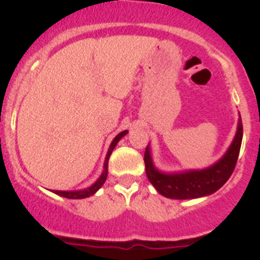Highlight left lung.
<instances>
[{"label":"left lung","instance_id":"8db88e82","mask_svg":"<svg viewBox=\"0 0 260 260\" xmlns=\"http://www.w3.org/2000/svg\"><path fill=\"white\" fill-rule=\"evenodd\" d=\"M242 121L238 118L237 132L226 152L215 164L204 169L181 172H162L155 167L150 144L144 152L146 174L153 187L162 197L171 199H195L213 194L232 176L242 143Z\"/></svg>","mask_w":260,"mask_h":260}]
</instances>
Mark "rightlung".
Wrapping results in <instances>:
<instances>
[{
  "label": "right lung",
  "mask_w": 260,
  "mask_h": 260,
  "mask_svg": "<svg viewBox=\"0 0 260 260\" xmlns=\"http://www.w3.org/2000/svg\"><path fill=\"white\" fill-rule=\"evenodd\" d=\"M126 134H127V130H123V132L119 133L118 135H116V138H114L113 141H112V143H110V146H109V150H108V152H107V156H105L104 169H103V173L100 174V177H99L98 180H96V182H93L91 186H88V187H86V189H82V190H73V191L52 190V191L54 192V194L59 195V197H63V198H68V199H84V198H88V197H91V195L95 194V192L98 191V190L100 189L103 185H104L105 180H107L108 160H109L110 155H112V152H113L114 147L117 146V143H118V142L121 141V139H122Z\"/></svg>",
  "instance_id": "1"
}]
</instances>
